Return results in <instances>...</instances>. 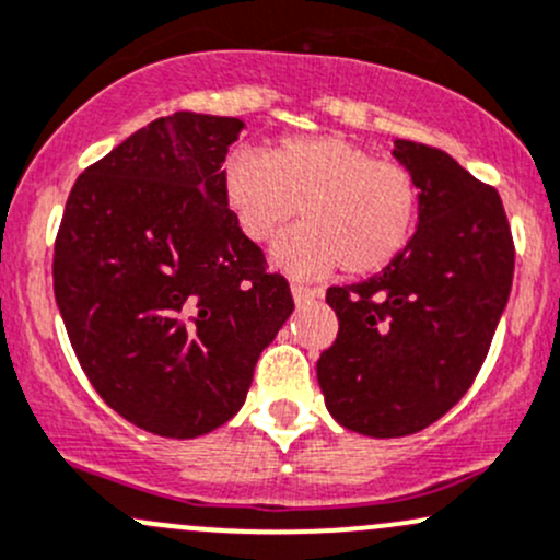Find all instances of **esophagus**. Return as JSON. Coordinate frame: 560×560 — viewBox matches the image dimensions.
Here are the masks:
<instances>
[{"label": "esophagus", "instance_id": "1", "mask_svg": "<svg viewBox=\"0 0 560 560\" xmlns=\"http://www.w3.org/2000/svg\"><path fill=\"white\" fill-rule=\"evenodd\" d=\"M292 298H295L298 305H305V303H311V300L322 298V292L311 290V287H303V284H292Z\"/></svg>", "mask_w": 560, "mask_h": 560}]
</instances>
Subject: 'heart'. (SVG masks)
Here are the masks:
<instances>
[{"instance_id":"heart-1","label":"heart","mask_w":560,"mask_h":560,"mask_svg":"<svg viewBox=\"0 0 560 560\" xmlns=\"http://www.w3.org/2000/svg\"><path fill=\"white\" fill-rule=\"evenodd\" d=\"M222 201L238 231L270 241L300 206L303 225L284 233L270 260L298 279H316L340 265L370 276L397 260L421 214L416 176L343 137L284 139L268 152L235 150L222 166Z\"/></svg>"}]
</instances>
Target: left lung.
Returning a JSON list of instances; mask_svg holds the SVG:
<instances>
[{
	"label": "left lung",
	"instance_id": "left-lung-1",
	"mask_svg": "<svg viewBox=\"0 0 560 560\" xmlns=\"http://www.w3.org/2000/svg\"><path fill=\"white\" fill-rule=\"evenodd\" d=\"M416 176L421 214L402 255L381 273L327 290L338 338L316 362L340 427L405 438L467 394L513 287V235L499 192L443 150L394 139Z\"/></svg>",
	"mask_w": 560,
	"mask_h": 560
}]
</instances>
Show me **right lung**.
Instances as JSON below:
<instances>
[{
  "label": "right lung",
  "mask_w": 560,
  "mask_h": 560,
  "mask_svg": "<svg viewBox=\"0 0 560 560\" xmlns=\"http://www.w3.org/2000/svg\"><path fill=\"white\" fill-rule=\"evenodd\" d=\"M238 117H158L80 174L52 255V290L88 381L144 432L190 440L244 405L265 346L290 319L222 201Z\"/></svg>",
  "instance_id": "add662e5"
}]
</instances>
